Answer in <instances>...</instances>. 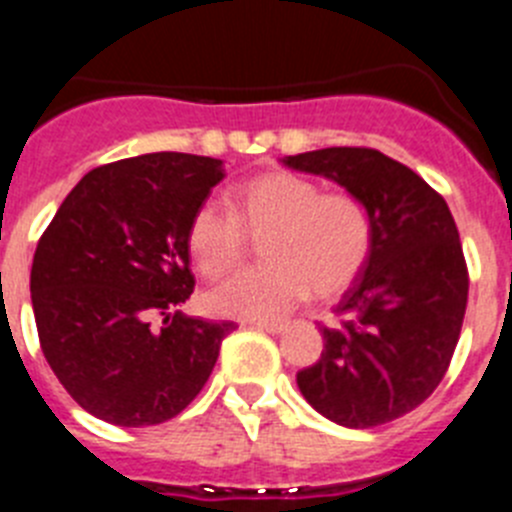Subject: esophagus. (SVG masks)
Listing matches in <instances>:
<instances>
[{"instance_id":"obj_1","label":"esophagus","mask_w":512,"mask_h":512,"mask_svg":"<svg viewBox=\"0 0 512 512\" xmlns=\"http://www.w3.org/2000/svg\"><path fill=\"white\" fill-rule=\"evenodd\" d=\"M253 328H259V330H266V333H282L287 325L284 323H261V320H256V323H251Z\"/></svg>"}]
</instances>
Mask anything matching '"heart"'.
Returning a JSON list of instances; mask_svg holds the SVG:
<instances>
[{
  "label": "heart",
  "instance_id": "heart-1",
  "mask_svg": "<svg viewBox=\"0 0 512 512\" xmlns=\"http://www.w3.org/2000/svg\"><path fill=\"white\" fill-rule=\"evenodd\" d=\"M233 212L217 202L197 207L189 223V251L210 279L228 277L246 261L248 235L261 242L264 266L235 274L207 295L217 315L277 320L300 305L310 289L338 295L369 261L372 215L359 197L323 192L307 176L266 174L230 194Z\"/></svg>",
  "mask_w": 512,
  "mask_h": 512
}]
</instances>
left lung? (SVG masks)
<instances>
[{
  "label": "left lung",
  "mask_w": 512,
  "mask_h": 512,
  "mask_svg": "<svg viewBox=\"0 0 512 512\" xmlns=\"http://www.w3.org/2000/svg\"><path fill=\"white\" fill-rule=\"evenodd\" d=\"M359 197L372 215L369 261L320 328L323 354L297 372L312 408L346 428H374L415 410L443 379L467 310L469 274L449 205L374 148L284 156Z\"/></svg>",
  "instance_id": "1"
}]
</instances>
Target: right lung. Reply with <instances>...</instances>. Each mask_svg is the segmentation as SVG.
<instances>
[{
  "mask_svg": "<svg viewBox=\"0 0 512 512\" xmlns=\"http://www.w3.org/2000/svg\"><path fill=\"white\" fill-rule=\"evenodd\" d=\"M223 176L210 156L122 158L84 174L40 235L30 271L40 348L94 418L164 423L210 379L235 323L176 307L194 292L189 223Z\"/></svg>",
  "mask_w": 512,
  "mask_h": 512,
  "instance_id": "obj_1",
  "label": "right lung"
}]
</instances>
